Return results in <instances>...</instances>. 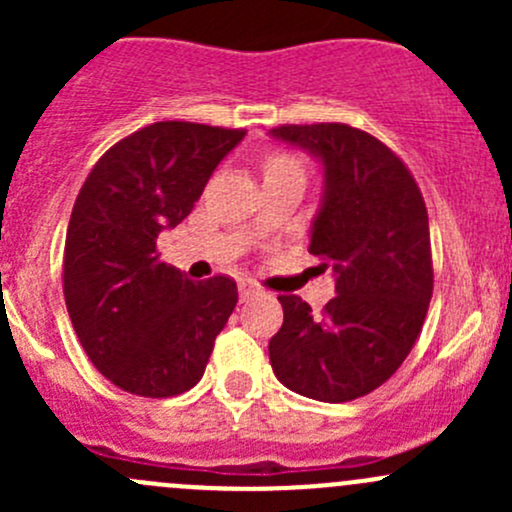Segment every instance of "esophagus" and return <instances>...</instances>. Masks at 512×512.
<instances>
[{
    "instance_id": "obj_1",
    "label": "esophagus",
    "mask_w": 512,
    "mask_h": 512,
    "mask_svg": "<svg viewBox=\"0 0 512 512\" xmlns=\"http://www.w3.org/2000/svg\"><path fill=\"white\" fill-rule=\"evenodd\" d=\"M237 289H240V299L242 302H245V299H250V297H255V285H252L250 280H240V285H237Z\"/></svg>"
}]
</instances>
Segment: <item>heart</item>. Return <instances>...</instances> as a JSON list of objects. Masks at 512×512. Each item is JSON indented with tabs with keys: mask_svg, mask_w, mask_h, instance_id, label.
Masks as SVG:
<instances>
[{
	"mask_svg": "<svg viewBox=\"0 0 512 512\" xmlns=\"http://www.w3.org/2000/svg\"><path fill=\"white\" fill-rule=\"evenodd\" d=\"M304 175V168L302 163H299V158L289 156V153H270V156L265 158V178L267 175Z\"/></svg>",
	"mask_w": 512,
	"mask_h": 512,
	"instance_id": "heart-1",
	"label": "heart"
}]
</instances>
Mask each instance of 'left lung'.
<instances>
[{
	"mask_svg": "<svg viewBox=\"0 0 512 512\" xmlns=\"http://www.w3.org/2000/svg\"><path fill=\"white\" fill-rule=\"evenodd\" d=\"M272 136L322 160L327 183L309 252L337 275L322 314L280 294L272 369L297 394L344 404L389 381L421 334L433 294L426 203L404 160L361 128L285 123Z\"/></svg>",
	"mask_w": 512,
	"mask_h": 512,
	"instance_id": "left-lung-1",
	"label": "left lung"
}]
</instances>
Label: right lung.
Wrapping results in <instances>:
<instances>
[{
	"mask_svg": "<svg viewBox=\"0 0 512 512\" xmlns=\"http://www.w3.org/2000/svg\"><path fill=\"white\" fill-rule=\"evenodd\" d=\"M245 128L158 121L113 143L76 195L64 299L91 364L146 399L193 389L237 304L232 277L193 282L160 260L158 232L188 218Z\"/></svg>",
	"mask_w": 512,
	"mask_h": 512,
	"instance_id": "1",
	"label": "right lung"
}]
</instances>
